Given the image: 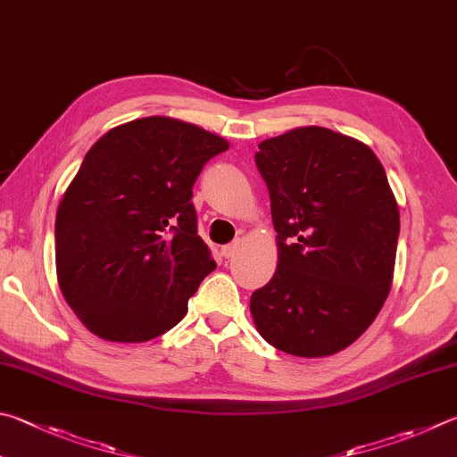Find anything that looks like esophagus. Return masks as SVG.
Wrapping results in <instances>:
<instances>
[{"label": "esophagus", "instance_id": "34e87169", "mask_svg": "<svg viewBox=\"0 0 457 457\" xmlns=\"http://www.w3.org/2000/svg\"><path fill=\"white\" fill-rule=\"evenodd\" d=\"M237 250H239V242H234V244H228V245H223L221 247V253H223V257H234L236 253H237Z\"/></svg>", "mask_w": 457, "mask_h": 457}]
</instances>
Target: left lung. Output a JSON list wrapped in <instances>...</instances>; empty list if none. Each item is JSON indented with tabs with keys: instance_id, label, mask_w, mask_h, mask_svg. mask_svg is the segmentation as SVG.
Returning <instances> with one entry per match:
<instances>
[{
	"instance_id": "obj_1",
	"label": "left lung",
	"mask_w": 457,
	"mask_h": 457,
	"mask_svg": "<svg viewBox=\"0 0 457 457\" xmlns=\"http://www.w3.org/2000/svg\"><path fill=\"white\" fill-rule=\"evenodd\" d=\"M255 163L278 234V268L250 300L255 328L289 355H334L392 289L400 207L384 165L360 139L318 126L263 139Z\"/></svg>"
}]
</instances>
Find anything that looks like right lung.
Wrapping results in <instances>:
<instances>
[{"instance_id": "right-lung-1", "label": "right lung", "mask_w": 457, "mask_h": 457, "mask_svg": "<svg viewBox=\"0 0 457 457\" xmlns=\"http://www.w3.org/2000/svg\"><path fill=\"white\" fill-rule=\"evenodd\" d=\"M228 147L165 115L121 123L91 145L55 215L57 284L91 334L149 342L187 313L215 270L197 236L192 186Z\"/></svg>"}]
</instances>
